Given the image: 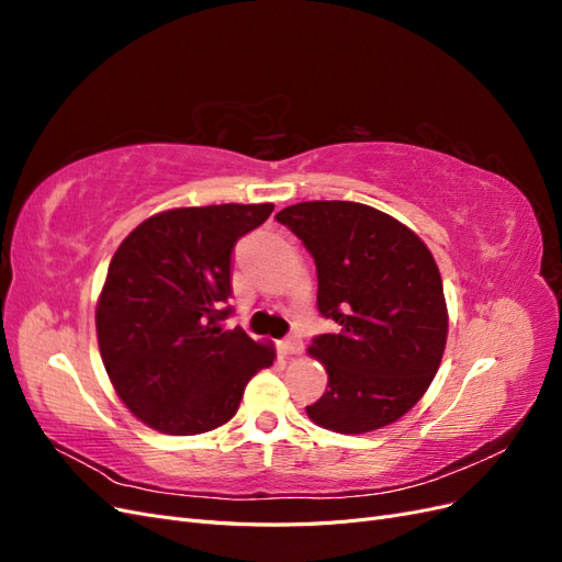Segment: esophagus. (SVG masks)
Returning <instances> with one entry per match:
<instances>
[{
    "label": "esophagus",
    "mask_w": 562,
    "mask_h": 562,
    "mask_svg": "<svg viewBox=\"0 0 562 562\" xmlns=\"http://www.w3.org/2000/svg\"><path fill=\"white\" fill-rule=\"evenodd\" d=\"M281 349L285 356H300L302 353V342L297 337H285L281 342Z\"/></svg>",
    "instance_id": "esophagus-1"
}]
</instances>
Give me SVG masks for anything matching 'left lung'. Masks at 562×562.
I'll use <instances>...</instances> for the list:
<instances>
[{
	"mask_svg": "<svg viewBox=\"0 0 562 562\" xmlns=\"http://www.w3.org/2000/svg\"><path fill=\"white\" fill-rule=\"evenodd\" d=\"M277 220L312 252L318 312L339 326L310 347L328 372L310 419L337 434L401 419L446 351L448 307L431 250L396 217L356 201H302Z\"/></svg>",
	"mask_w": 562,
	"mask_h": 562,
	"instance_id": "8db88e82",
	"label": "left lung"
}]
</instances>
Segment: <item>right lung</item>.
Masks as SVG:
<instances>
[{
  "label": "right lung",
  "mask_w": 562,
  "mask_h": 562,
  "mask_svg": "<svg viewBox=\"0 0 562 562\" xmlns=\"http://www.w3.org/2000/svg\"><path fill=\"white\" fill-rule=\"evenodd\" d=\"M274 203H220L147 217L116 248L98 297L95 330L116 396L147 427L171 436L206 434L229 422L274 345L232 314V250Z\"/></svg>",
  "instance_id": "right-lung-1"
}]
</instances>
